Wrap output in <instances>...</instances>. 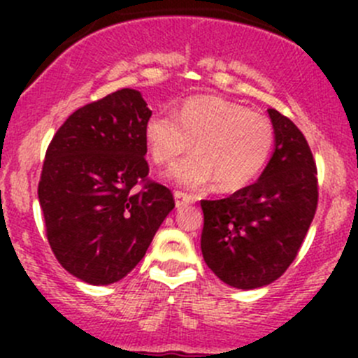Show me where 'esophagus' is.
<instances>
[{
    "label": "esophagus",
    "instance_id": "1",
    "mask_svg": "<svg viewBox=\"0 0 358 358\" xmlns=\"http://www.w3.org/2000/svg\"><path fill=\"white\" fill-rule=\"evenodd\" d=\"M175 202H176V206H178V208H182V206L192 204L194 197L190 196V194L180 192V190H176V192H175Z\"/></svg>",
    "mask_w": 358,
    "mask_h": 358
}]
</instances>
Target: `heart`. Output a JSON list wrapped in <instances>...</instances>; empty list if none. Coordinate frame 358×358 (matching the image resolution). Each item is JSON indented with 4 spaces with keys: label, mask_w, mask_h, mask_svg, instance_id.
<instances>
[{
    "label": "heart",
    "mask_w": 358,
    "mask_h": 358,
    "mask_svg": "<svg viewBox=\"0 0 358 358\" xmlns=\"http://www.w3.org/2000/svg\"><path fill=\"white\" fill-rule=\"evenodd\" d=\"M149 152L156 164H171L168 176L183 187H202L215 180L216 187L234 192L258 178L268 162L275 129L266 115L251 112L222 96H192L178 115L154 114L145 126Z\"/></svg>",
    "instance_id": "b5f03b06"
}]
</instances>
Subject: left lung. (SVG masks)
<instances>
[{"label":"left lung","mask_w":358,"mask_h":358,"mask_svg":"<svg viewBox=\"0 0 358 358\" xmlns=\"http://www.w3.org/2000/svg\"><path fill=\"white\" fill-rule=\"evenodd\" d=\"M268 114L275 150L258 182L225 199L201 201L202 258L237 289L266 286L289 268L319 204L308 142L289 117L275 109Z\"/></svg>","instance_id":"1"}]
</instances>
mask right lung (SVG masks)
<instances>
[{"instance_id":"1","label":"right lung","mask_w":358,"mask_h":358,"mask_svg":"<svg viewBox=\"0 0 358 358\" xmlns=\"http://www.w3.org/2000/svg\"><path fill=\"white\" fill-rule=\"evenodd\" d=\"M152 110L122 88L72 112L46 149L38 197L60 265L93 286L128 275L175 199L149 178L145 126Z\"/></svg>"}]
</instances>
